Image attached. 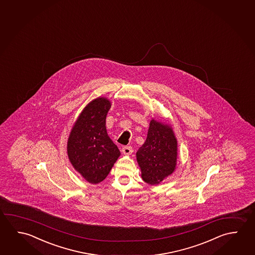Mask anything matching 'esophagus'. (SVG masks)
Masks as SVG:
<instances>
[{"instance_id": "obj_1", "label": "esophagus", "mask_w": 255, "mask_h": 255, "mask_svg": "<svg viewBox=\"0 0 255 255\" xmlns=\"http://www.w3.org/2000/svg\"><path fill=\"white\" fill-rule=\"evenodd\" d=\"M122 152H123V154H126V155H129V154L132 153V147L130 146H124L122 148Z\"/></svg>"}]
</instances>
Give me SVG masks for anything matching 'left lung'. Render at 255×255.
Listing matches in <instances>:
<instances>
[{"label": "left lung", "instance_id": "1", "mask_svg": "<svg viewBox=\"0 0 255 255\" xmlns=\"http://www.w3.org/2000/svg\"><path fill=\"white\" fill-rule=\"evenodd\" d=\"M178 142L171 126L152 118L146 141L136 153L142 180L157 185L175 171Z\"/></svg>", "mask_w": 255, "mask_h": 255}]
</instances>
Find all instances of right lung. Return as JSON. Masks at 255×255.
<instances>
[{
	"label": "right lung",
	"mask_w": 255,
	"mask_h": 255,
	"mask_svg": "<svg viewBox=\"0 0 255 255\" xmlns=\"http://www.w3.org/2000/svg\"><path fill=\"white\" fill-rule=\"evenodd\" d=\"M110 108L111 101L105 97L91 101L77 117L67 139L68 159L89 183L104 180L121 154L107 132Z\"/></svg>",
	"instance_id": "obj_1"
}]
</instances>
